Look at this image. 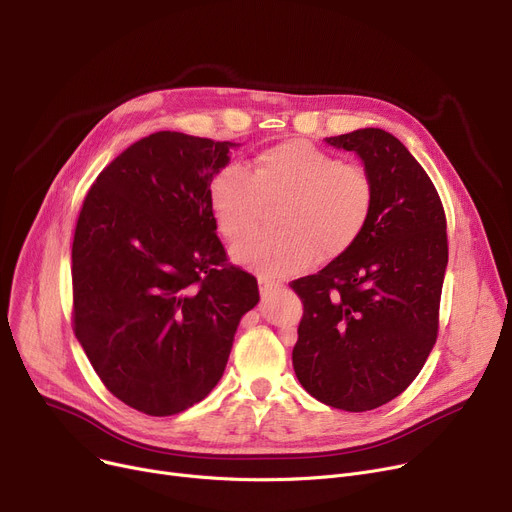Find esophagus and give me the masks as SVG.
Returning a JSON list of instances; mask_svg holds the SVG:
<instances>
[{"label": "esophagus", "instance_id": "obj_1", "mask_svg": "<svg viewBox=\"0 0 512 512\" xmlns=\"http://www.w3.org/2000/svg\"><path fill=\"white\" fill-rule=\"evenodd\" d=\"M282 284L280 282H272V280H265V278H259V292H261V297L265 299L267 294H272V292H276L278 288H280Z\"/></svg>", "mask_w": 512, "mask_h": 512}]
</instances>
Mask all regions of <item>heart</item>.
I'll list each match as a JSON object with an SVG mask.
<instances>
[{
    "instance_id": "1",
    "label": "heart",
    "mask_w": 512,
    "mask_h": 512,
    "mask_svg": "<svg viewBox=\"0 0 512 512\" xmlns=\"http://www.w3.org/2000/svg\"><path fill=\"white\" fill-rule=\"evenodd\" d=\"M215 226L228 240L250 231L265 206L284 200L278 233L252 235L232 247V259L265 280L299 274L315 255H344L365 232L375 186L367 170L309 141H284L253 157L247 172L224 166L207 186Z\"/></svg>"
}]
</instances>
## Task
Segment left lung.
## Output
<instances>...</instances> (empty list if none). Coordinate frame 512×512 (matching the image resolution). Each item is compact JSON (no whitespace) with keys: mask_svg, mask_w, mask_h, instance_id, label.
Returning a JSON list of instances; mask_svg holds the SVG:
<instances>
[{"mask_svg":"<svg viewBox=\"0 0 512 512\" xmlns=\"http://www.w3.org/2000/svg\"><path fill=\"white\" fill-rule=\"evenodd\" d=\"M326 143L363 159L375 203L351 249L290 282L303 301L292 365L313 398L363 413L405 392L436 344L446 213L434 182L394 134L361 128Z\"/></svg>","mask_w":512,"mask_h":512,"instance_id":"8db88e82","label":"left lung"}]
</instances>
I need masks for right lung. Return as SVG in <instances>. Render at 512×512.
I'll return each mask as SVG.
<instances>
[{
  "label": "right lung",
  "instance_id": "1",
  "mask_svg": "<svg viewBox=\"0 0 512 512\" xmlns=\"http://www.w3.org/2000/svg\"><path fill=\"white\" fill-rule=\"evenodd\" d=\"M232 143L159 130L105 166L72 242V328L103 386L151 417L203 400L226 369L255 276L228 261L207 199Z\"/></svg>",
  "mask_w": 512,
  "mask_h": 512
}]
</instances>
